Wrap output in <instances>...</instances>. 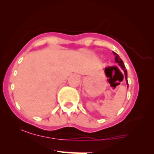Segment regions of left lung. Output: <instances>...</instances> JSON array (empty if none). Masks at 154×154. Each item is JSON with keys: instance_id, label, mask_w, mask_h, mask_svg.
Segmentation results:
<instances>
[{"instance_id": "left-lung-1", "label": "left lung", "mask_w": 154, "mask_h": 154, "mask_svg": "<svg viewBox=\"0 0 154 154\" xmlns=\"http://www.w3.org/2000/svg\"><path fill=\"white\" fill-rule=\"evenodd\" d=\"M113 54L115 55V61L119 64V65L120 66H121V68H122V70L124 71V73H125V80H126L127 86H128V79H127V70L125 69V65H124V63H123V61L121 60V58L119 57V56L118 54H116L115 52H113Z\"/></svg>"}]
</instances>
